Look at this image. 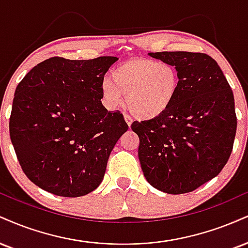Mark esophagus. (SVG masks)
Wrapping results in <instances>:
<instances>
[{
	"instance_id": "1",
	"label": "esophagus",
	"mask_w": 248,
	"mask_h": 248,
	"mask_svg": "<svg viewBox=\"0 0 248 248\" xmlns=\"http://www.w3.org/2000/svg\"><path fill=\"white\" fill-rule=\"evenodd\" d=\"M124 121L127 122V124H128V126L130 127V124H132V118H130L129 115L124 114Z\"/></svg>"
}]
</instances>
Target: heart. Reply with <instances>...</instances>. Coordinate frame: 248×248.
<instances>
[{"label": "heart", "instance_id": "obj_1", "mask_svg": "<svg viewBox=\"0 0 248 248\" xmlns=\"http://www.w3.org/2000/svg\"><path fill=\"white\" fill-rule=\"evenodd\" d=\"M180 86L177 68L168 62L134 59L119 64L112 78L100 83L103 103L108 109L119 108L124 101L135 118L151 120L168 112Z\"/></svg>", "mask_w": 248, "mask_h": 248}]
</instances>
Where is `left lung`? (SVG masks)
<instances>
[{
	"label": "left lung",
	"instance_id": "obj_1",
	"mask_svg": "<svg viewBox=\"0 0 248 248\" xmlns=\"http://www.w3.org/2000/svg\"><path fill=\"white\" fill-rule=\"evenodd\" d=\"M149 55L174 65L180 86L168 112L133 122L143 174L164 193L193 192L216 177L232 153L237 130L233 92L217 62L204 53Z\"/></svg>",
	"mask_w": 248,
	"mask_h": 248
}]
</instances>
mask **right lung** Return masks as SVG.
I'll return each mask as SVG.
<instances>
[{"instance_id":"right-lung-1","label":"right lung","mask_w":248,"mask_h":248,"mask_svg":"<svg viewBox=\"0 0 248 248\" xmlns=\"http://www.w3.org/2000/svg\"><path fill=\"white\" fill-rule=\"evenodd\" d=\"M118 60L54 56L32 68L15 91L9 130L30 180L78 198L99 186L107 160L128 124L101 104L100 83Z\"/></svg>"}]
</instances>
